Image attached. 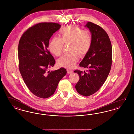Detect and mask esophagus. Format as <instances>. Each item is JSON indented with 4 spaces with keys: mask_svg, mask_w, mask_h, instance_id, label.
I'll return each instance as SVG.
<instances>
[{
    "mask_svg": "<svg viewBox=\"0 0 134 134\" xmlns=\"http://www.w3.org/2000/svg\"><path fill=\"white\" fill-rule=\"evenodd\" d=\"M67 73H68V74H71V73H72L73 72V70H71V69H67Z\"/></svg>",
    "mask_w": 134,
    "mask_h": 134,
    "instance_id": "obj_1",
    "label": "esophagus"
}]
</instances>
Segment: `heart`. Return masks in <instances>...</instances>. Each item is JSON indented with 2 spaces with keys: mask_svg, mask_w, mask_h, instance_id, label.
Returning <instances> with one entry per match:
<instances>
[{
  "mask_svg": "<svg viewBox=\"0 0 134 134\" xmlns=\"http://www.w3.org/2000/svg\"><path fill=\"white\" fill-rule=\"evenodd\" d=\"M59 38L54 37L50 41L48 48L52 54L59 56L62 51L63 44H69L68 51L58 60V64L67 68H72L78 61V55L84 56L89 51L92 37L90 32L82 30L73 26H66L61 29L59 33Z\"/></svg>",
  "mask_w": 134,
  "mask_h": 134,
  "instance_id": "b5f03b06",
  "label": "heart"
}]
</instances>
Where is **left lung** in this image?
Segmentation results:
<instances>
[{
	"instance_id": "left-lung-1",
	"label": "left lung",
	"mask_w": 134,
	"mask_h": 134,
	"mask_svg": "<svg viewBox=\"0 0 134 134\" xmlns=\"http://www.w3.org/2000/svg\"><path fill=\"white\" fill-rule=\"evenodd\" d=\"M85 26L91 34L92 42L79 65L88 70L74 72L80 78L75 85L77 92L88 96L99 90L108 76L112 64V47L108 34L100 26L88 22Z\"/></svg>"
}]
</instances>
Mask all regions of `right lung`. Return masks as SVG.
Here are the masks:
<instances>
[{"label": "right lung", "instance_id": "1", "mask_svg": "<svg viewBox=\"0 0 134 134\" xmlns=\"http://www.w3.org/2000/svg\"><path fill=\"white\" fill-rule=\"evenodd\" d=\"M60 27L57 23H39L27 30L19 40L20 73L29 90L40 98L52 96L59 81L67 73L64 68L48 71L55 64L48 49L49 40Z\"/></svg>", "mask_w": 134, "mask_h": 134}]
</instances>
